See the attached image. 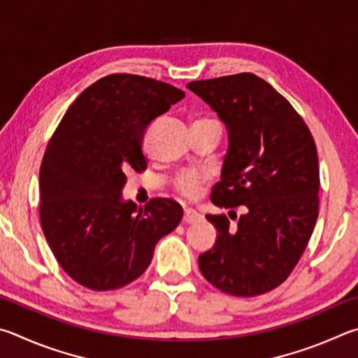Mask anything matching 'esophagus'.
Masks as SVG:
<instances>
[{
  "mask_svg": "<svg viewBox=\"0 0 358 358\" xmlns=\"http://www.w3.org/2000/svg\"><path fill=\"white\" fill-rule=\"evenodd\" d=\"M199 220H201V215H199L195 209H190V208L184 209V222L185 223L192 224V223H196Z\"/></svg>",
  "mask_w": 358,
  "mask_h": 358,
  "instance_id": "obj_1",
  "label": "esophagus"
}]
</instances>
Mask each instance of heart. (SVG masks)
Listing matches in <instances>:
<instances>
[{"mask_svg":"<svg viewBox=\"0 0 358 358\" xmlns=\"http://www.w3.org/2000/svg\"><path fill=\"white\" fill-rule=\"evenodd\" d=\"M203 121H210V119H203ZM209 176L206 173L195 171V169H187V171L179 173L173 180L174 190L180 196L187 199L196 198L203 190V184L208 180Z\"/></svg>","mask_w":358,"mask_h":358,"instance_id":"heart-1","label":"heart"}]
</instances>
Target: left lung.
<instances>
[{"instance_id":"1","label":"left lung","mask_w":358,"mask_h":358,"mask_svg":"<svg viewBox=\"0 0 358 358\" xmlns=\"http://www.w3.org/2000/svg\"><path fill=\"white\" fill-rule=\"evenodd\" d=\"M187 87L228 130V152L210 201L245 208L236 228L227 215H206L218 234L215 245L199 255V271L231 296H259L289 277L315 229V140L292 105L255 73L192 81Z\"/></svg>"}]
</instances>
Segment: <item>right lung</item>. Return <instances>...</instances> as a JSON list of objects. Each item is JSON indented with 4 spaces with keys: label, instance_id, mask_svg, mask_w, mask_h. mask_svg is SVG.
I'll use <instances>...</instances> for the list:
<instances>
[{
    "label": "right lung",
    "instance_id": "obj_1",
    "mask_svg": "<svg viewBox=\"0 0 358 358\" xmlns=\"http://www.w3.org/2000/svg\"><path fill=\"white\" fill-rule=\"evenodd\" d=\"M185 97L129 73L97 80L61 119L43 154L41 224L69 277L94 291L119 289L146 271L154 248L182 218L173 199L136 208L122 198L130 169H146L148 125Z\"/></svg>",
    "mask_w": 358,
    "mask_h": 358
}]
</instances>
